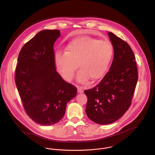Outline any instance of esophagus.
<instances>
[{
    "label": "esophagus",
    "mask_w": 155,
    "mask_h": 155,
    "mask_svg": "<svg viewBox=\"0 0 155 155\" xmlns=\"http://www.w3.org/2000/svg\"><path fill=\"white\" fill-rule=\"evenodd\" d=\"M84 90H83V88L82 87H78V93H83Z\"/></svg>",
    "instance_id": "esophagus-1"
}]
</instances>
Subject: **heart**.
Listing matches in <instances>:
<instances>
[{
    "label": "heart",
    "mask_w": 155,
    "mask_h": 155,
    "mask_svg": "<svg viewBox=\"0 0 155 155\" xmlns=\"http://www.w3.org/2000/svg\"><path fill=\"white\" fill-rule=\"evenodd\" d=\"M113 55V47L108 40L83 36L68 43L64 52L55 56V65L62 76L70 81L75 70L80 69L76 79L84 83L90 79L96 81L106 73Z\"/></svg>",
    "instance_id": "obj_1"
}]
</instances>
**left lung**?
Returning a JSON list of instances; mask_svg holds the SVG:
<instances>
[{"mask_svg": "<svg viewBox=\"0 0 155 155\" xmlns=\"http://www.w3.org/2000/svg\"><path fill=\"white\" fill-rule=\"evenodd\" d=\"M108 35L114 49L110 70L98 85L84 91L88 98L86 114L100 125L114 122L128 110L138 81L135 58L130 46L111 32Z\"/></svg>", "mask_w": 155, "mask_h": 155, "instance_id": "1", "label": "left lung"}]
</instances>
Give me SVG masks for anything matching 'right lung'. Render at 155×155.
<instances>
[{"instance_id":"obj_1","label":"right lung","mask_w":155,"mask_h":155,"mask_svg":"<svg viewBox=\"0 0 155 155\" xmlns=\"http://www.w3.org/2000/svg\"><path fill=\"white\" fill-rule=\"evenodd\" d=\"M58 30L39 31L22 46L18 57L15 81L27 115L41 125H51L64 116L67 103L77 88L56 71L54 44Z\"/></svg>"}]
</instances>
